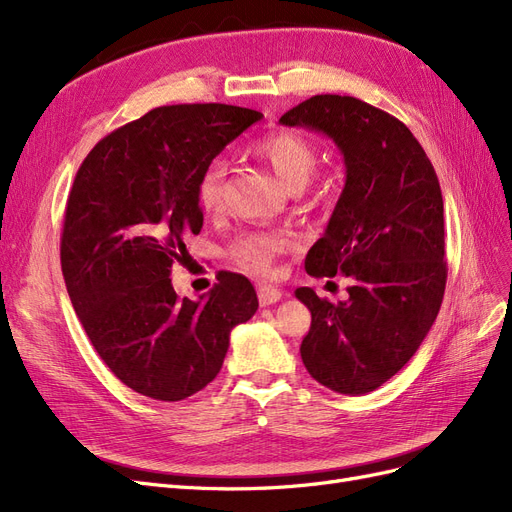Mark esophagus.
I'll return each instance as SVG.
<instances>
[{
	"label": "esophagus",
	"mask_w": 512,
	"mask_h": 512,
	"mask_svg": "<svg viewBox=\"0 0 512 512\" xmlns=\"http://www.w3.org/2000/svg\"><path fill=\"white\" fill-rule=\"evenodd\" d=\"M282 299V292L273 286H258V301L262 307L273 305Z\"/></svg>",
	"instance_id": "obj_1"
}]
</instances>
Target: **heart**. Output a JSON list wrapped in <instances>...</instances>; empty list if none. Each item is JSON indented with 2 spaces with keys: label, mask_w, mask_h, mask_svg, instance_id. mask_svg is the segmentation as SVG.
Wrapping results in <instances>:
<instances>
[{
  "label": "heart",
  "mask_w": 512,
  "mask_h": 512,
  "mask_svg": "<svg viewBox=\"0 0 512 512\" xmlns=\"http://www.w3.org/2000/svg\"><path fill=\"white\" fill-rule=\"evenodd\" d=\"M252 153L262 162L271 166L273 173L290 190H299L307 183L309 175L314 173L318 162L316 145L301 132L275 130L256 138L252 143ZM222 181L224 166L222 162H213L205 168L196 185V198L203 211L211 213L222 203ZM290 247L288 237L273 235V232H256L245 235L230 245V258L245 271L256 275H267L271 271L273 260Z\"/></svg>",
  "instance_id": "heart-1"
}]
</instances>
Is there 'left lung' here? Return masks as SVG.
<instances>
[{
    "label": "left lung",
    "mask_w": 512,
    "mask_h": 512,
    "mask_svg": "<svg viewBox=\"0 0 512 512\" xmlns=\"http://www.w3.org/2000/svg\"><path fill=\"white\" fill-rule=\"evenodd\" d=\"M280 123L327 134L344 156V192L305 271L350 277L348 299L294 294L312 312L301 342L309 376L363 395L412 359L440 312L448 267L438 175L404 123L352 96H314Z\"/></svg>",
    "instance_id": "8db88e82"
}]
</instances>
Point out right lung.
I'll use <instances>...</instances> for the list:
<instances>
[{
    "mask_svg": "<svg viewBox=\"0 0 512 512\" xmlns=\"http://www.w3.org/2000/svg\"><path fill=\"white\" fill-rule=\"evenodd\" d=\"M260 119L230 104L153 108L104 136L74 177L61 230L70 301L104 365L145 397L179 401L205 389L230 331L256 314L245 275L220 271L192 301L177 297L170 269L203 228L200 175Z\"/></svg>",
    "mask_w": 512,
    "mask_h": 512,
    "instance_id": "right-lung-1",
    "label": "right lung"
}]
</instances>
